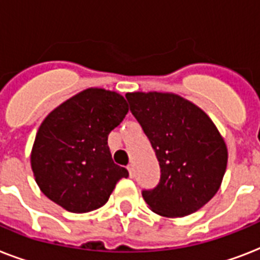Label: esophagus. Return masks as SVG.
Instances as JSON below:
<instances>
[{
  "instance_id": "1",
  "label": "esophagus",
  "mask_w": 260,
  "mask_h": 260,
  "mask_svg": "<svg viewBox=\"0 0 260 260\" xmlns=\"http://www.w3.org/2000/svg\"><path fill=\"white\" fill-rule=\"evenodd\" d=\"M128 173H129V177H134V166L132 165H128Z\"/></svg>"
}]
</instances>
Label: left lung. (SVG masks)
Listing matches in <instances>:
<instances>
[{
    "mask_svg": "<svg viewBox=\"0 0 260 260\" xmlns=\"http://www.w3.org/2000/svg\"><path fill=\"white\" fill-rule=\"evenodd\" d=\"M131 112L150 139L160 166L156 187L143 190L152 212L183 217L217 193L226 170L228 150L212 118L174 93H126Z\"/></svg>",
    "mask_w": 260,
    "mask_h": 260,
    "instance_id": "8db88e82",
    "label": "left lung"
}]
</instances>
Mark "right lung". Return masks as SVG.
I'll return each instance as SVG.
<instances>
[{
  "label": "right lung",
  "mask_w": 260,
  "mask_h": 260,
  "mask_svg": "<svg viewBox=\"0 0 260 260\" xmlns=\"http://www.w3.org/2000/svg\"><path fill=\"white\" fill-rule=\"evenodd\" d=\"M121 94L89 87L56 106L39 126L30 152L35 181L44 196L73 213L108 202L128 177L112 160L108 135L128 113Z\"/></svg>",
  "instance_id": "obj_1"
}]
</instances>
